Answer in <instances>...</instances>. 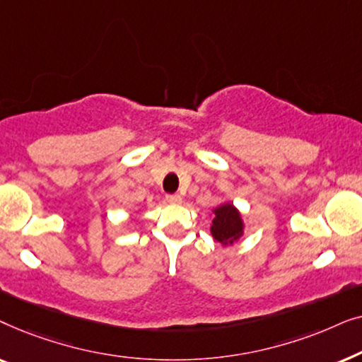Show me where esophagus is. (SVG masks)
Instances as JSON below:
<instances>
[{
  "mask_svg": "<svg viewBox=\"0 0 362 362\" xmlns=\"http://www.w3.org/2000/svg\"><path fill=\"white\" fill-rule=\"evenodd\" d=\"M166 202H170V204H181L182 197L180 194H168Z\"/></svg>",
  "mask_w": 362,
  "mask_h": 362,
  "instance_id": "1",
  "label": "esophagus"
}]
</instances>
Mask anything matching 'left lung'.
Instances as JSON below:
<instances>
[{"instance_id": "obj_1", "label": "left lung", "mask_w": 362, "mask_h": 362, "mask_svg": "<svg viewBox=\"0 0 362 362\" xmlns=\"http://www.w3.org/2000/svg\"><path fill=\"white\" fill-rule=\"evenodd\" d=\"M245 222L240 211L232 202H222L212 209L211 235L221 245H232L244 235Z\"/></svg>"}]
</instances>
